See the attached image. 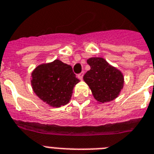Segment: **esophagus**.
<instances>
[{
  "instance_id": "34e87169",
  "label": "esophagus",
  "mask_w": 154,
  "mask_h": 154,
  "mask_svg": "<svg viewBox=\"0 0 154 154\" xmlns=\"http://www.w3.org/2000/svg\"><path fill=\"white\" fill-rule=\"evenodd\" d=\"M83 75H84V73H83V72H81V73H79V74L78 75V78L79 79L82 80V77H83Z\"/></svg>"
}]
</instances>
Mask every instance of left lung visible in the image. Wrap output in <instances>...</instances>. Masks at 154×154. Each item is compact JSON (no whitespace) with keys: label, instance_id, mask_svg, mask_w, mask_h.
I'll return each instance as SVG.
<instances>
[{"label":"left lung","instance_id":"1","mask_svg":"<svg viewBox=\"0 0 154 154\" xmlns=\"http://www.w3.org/2000/svg\"><path fill=\"white\" fill-rule=\"evenodd\" d=\"M91 70L83 79L91 88L97 101L108 102L116 98L124 86V75L120 70L111 66L101 57H91L87 60Z\"/></svg>","mask_w":154,"mask_h":154}]
</instances>
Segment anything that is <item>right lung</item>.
Masks as SVG:
<instances>
[{
	"instance_id": "obj_1",
	"label": "right lung",
	"mask_w": 154,
	"mask_h": 154,
	"mask_svg": "<svg viewBox=\"0 0 154 154\" xmlns=\"http://www.w3.org/2000/svg\"><path fill=\"white\" fill-rule=\"evenodd\" d=\"M31 77L33 91L37 96L56 108L69 102L73 88L79 82L72 66L59 60L38 65L33 71Z\"/></svg>"
}]
</instances>
